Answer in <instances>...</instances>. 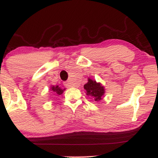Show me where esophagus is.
<instances>
[{
	"mask_svg": "<svg viewBox=\"0 0 158 158\" xmlns=\"http://www.w3.org/2000/svg\"><path fill=\"white\" fill-rule=\"evenodd\" d=\"M64 85L66 86V87H70V88H73V87H75V84L73 83V82L71 81H67L65 83H64Z\"/></svg>",
	"mask_w": 158,
	"mask_h": 158,
	"instance_id": "obj_1",
	"label": "esophagus"
}]
</instances>
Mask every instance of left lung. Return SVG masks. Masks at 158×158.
Instances as JSON below:
<instances>
[{
    "instance_id": "1",
    "label": "left lung",
    "mask_w": 158,
    "mask_h": 158,
    "mask_svg": "<svg viewBox=\"0 0 158 158\" xmlns=\"http://www.w3.org/2000/svg\"><path fill=\"white\" fill-rule=\"evenodd\" d=\"M85 94L88 96H91L96 101H100L103 99L105 94L104 86L101 83H97L96 80L88 79V83L84 85Z\"/></svg>"
}]
</instances>
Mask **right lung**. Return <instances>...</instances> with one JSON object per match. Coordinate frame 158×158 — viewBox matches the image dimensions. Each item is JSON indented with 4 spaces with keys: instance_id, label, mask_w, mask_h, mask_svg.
<instances>
[{
    "instance_id": "1",
    "label": "right lung",
    "mask_w": 158,
    "mask_h": 158,
    "mask_svg": "<svg viewBox=\"0 0 158 158\" xmlns=\"http://www.w3.org/2000/svg\"><path fill=\"white\" fill-rule=\"evenodd\" d=\"M49 89H50V90H52V91H53L54 93H55V94L58 95V96L62 95V93L65 90V88L62 89V88L59 87V85H51Z\"/></svg>"
}]
</instances>
